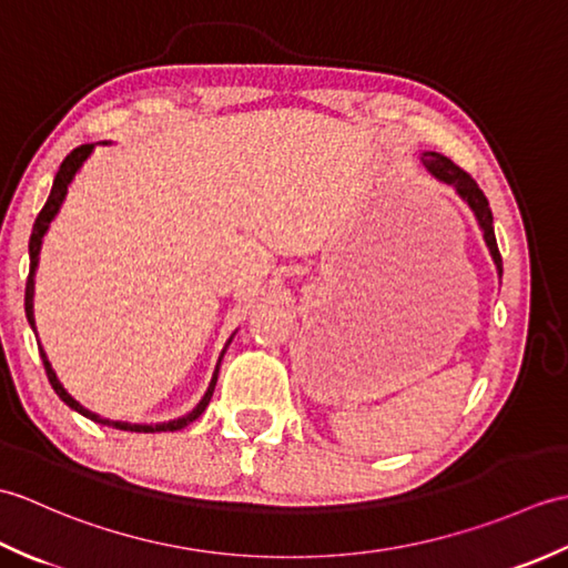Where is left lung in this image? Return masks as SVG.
<instances>
[{
    "instance_id": "left-lung-1",
    "label": "left lung",
    "mask_w": 568,
    "mask_h": 568,
    "mask_svg": "<svg viewBox=\"0 0 568 568\" xmlns=\"http://www.w3.org/2000/svg\"><path fill=\"white\" fill-rule=\"evenodd\" d=\"M422 163H425L427 171H429L434 178H439L442 183L454 185L458 195H462V197L468 202V207L474 210L480 229H484V239H486V244H488V248H490V256H493V261H496L498 271L503 273V258H500V251H498L496 229H493V212H490V207H488V200H486V195H484V190L478 187L476 180L470 178V175L464 171V168H458L454 161H449V159H446V155H442V153H434V151L422 153Z\"/></svg>"
}]
</instances>
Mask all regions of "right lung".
<instances>
[{"instance_id":"right-lung-1","label":"right lung","mask_w":568,"mask_h":568,"mask_svg":"<svg viewBox=\"0 0 568 568\" xmlns=\"http://www.w3.org/2000/svg\"><path fill=\"white\" fill-rule=\"evenodd\" d=\"M92 149H94L92 143H82V146L72 149V151L65 155V161L60 163L58 173H55L53 187H51V195H48V200H45V204H43V210L39 212V216H36L33 232H31V239H29V258H31V265H29V277H27V295H23V310H27V320H29L31 327H33V273H36V265H39L41 239H43V234H45L48 224H51V222H53V216L58 214L60 204H63V197H65V192H68L70 180L75 178L78 168H80V165L84 163V159H88V155L92 153ZM33 332H36V327H33ZM39 352H41V361H43L45 376H48V381H51L53 390L58 393L60 400H63L68 407L75 409V413H80V415H84L88 419H92V422H100V425L114 427V429H124V432H175V429H183V427H187L190 422H192V419H197V417L204 413V407L210 405V400H212V393H214V385H216V373H220V364H216V371H214V376H212V383H210L207 393H204V397L200 400V405H197L195 409H192L190 415H185V417H178V419H171V422H163V425H129V422H112V419H104V417H100V415L90 413V409H84L78 400H72V397L65 393L63 385L58 383L55 373H53L51 364H48V358H45V354H43V348H41V346H39ZM220 361H222V358H220Z\"/></svg>"}]
</instances>
